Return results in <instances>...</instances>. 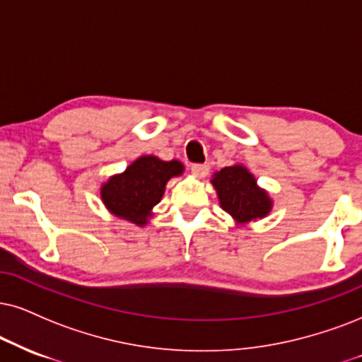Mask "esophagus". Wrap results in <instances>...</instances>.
Instances as JSON below:
<instances>
[{"label":"esophagus","mask_w":362,"mask_h":362,"mask_svg":"<svg viewBox=\"0 0 362 362\" xmlns=\"http://www.w3.org/2000/svg\"><path fill=\"white\" fill-rule=\"evenodd\" d=\"M191 171H193L194 176L204 177L209 173V166L208 164H193V166H191Z\"/></svg>","instance_id":"esophagus-1"}]
</instances>
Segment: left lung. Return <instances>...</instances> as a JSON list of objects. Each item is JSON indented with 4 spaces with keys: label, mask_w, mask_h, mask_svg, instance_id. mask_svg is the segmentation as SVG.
I'll return each mask as SVG.
<instances>
[{
    "label": "left lung",
    "mask_w": 362,
    "mask_h": 362,
    "mask_svg": "<svg viewBox=\"0 0 362 362\" xmlns=\"http://www.w3.org/2000/svg\"><path fill=\"white\" fill-rule=\"evenodd\" d=\"M211 182L216 188L221 208L236 221L257 220L270 211V198L258 188L253 174L242 166L223 168Z\"/></svg>",
    "instance_id": "obj_1"
}]
</instances>
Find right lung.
<instances>
[{"label": "right lung", "instance_id": "1", "mask_svg": "<svg viewBox=\"0 0 362 362\" xmlns=\"http://www.w3.org/2000/svg\"><path fill=\"white\" fill-rule=\"evenodd\" d=\"M182 173L180 160H160L142 156L119 176L102 186V202L115 216L142 226L151 209L160 202L166 182Z\"/></svg>", "mask_w": 362, "mask_h": 362}]
</instances>
